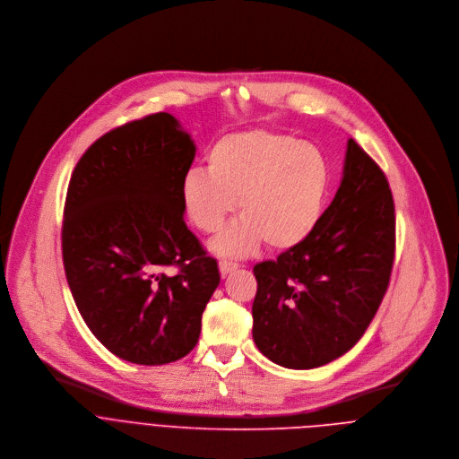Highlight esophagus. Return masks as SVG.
I'll return each mask as SVG.
<instances>
[{"mask_svg": "<svg viewBox=\"0 0 459 459\" xmlns=\"http://www.w3.org/2000/svg\"><path fill=\"white\" fill-rule=\"evenodd\" d=\"M237 267H238V264L230 262V260H221V262H219V269H221L222 277H226V274H230V273H233Z\"/></svg>", "mask_w": 459, "mask_h": 459, "instance_id": "1", "label": "esophagus"}]
</instances>
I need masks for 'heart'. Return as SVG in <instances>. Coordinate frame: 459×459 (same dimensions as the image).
I'll use <instances>...</instances> for the list:
<instances>
[{"mask_svg":"<svg viewBox=\"0 0 459 459\" xmlns=\"http://www.w3.org/2000/svg\"><path fill=\"white\" fill-rule=\"evenodd\" d=\"M206 169L180 182V203L203 233H217L237 208L242 219L212 242L221 256H246L262 242L273 251L302 246L318 228L331 192L324 152L282 132L244 130L221 137Z\"/></svg>","mask_w":459,"mask_h":459,"instance_id":"obj_1","label":"heart"}]
</instances>
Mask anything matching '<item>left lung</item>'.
<instances>
[{
	"label": "left lung",
	"mask_w": 459,
	"mask_h": 459,
	"mask_svg": "<svg viewBox=\"0 0 459 459\" xmlns=\"http://www.w3.org/2000/svg\"><path fill=\"white\" fill-rule=\"evenodd\" d=\"M394 224L384 171L349 139L340 188L315 233L253 267L258 351L286 369H315L354 347L389 286Z\"/></svg>",
	"instance_id": "obj_1"
}]
</instances>
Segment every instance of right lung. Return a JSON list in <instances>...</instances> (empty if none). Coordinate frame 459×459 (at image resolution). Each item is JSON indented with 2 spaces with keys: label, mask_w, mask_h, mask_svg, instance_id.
I'll use <instances>...</instances> for the list:
<instances>
[{
  "label": "right lung",
  "mask_w": 459,
  "mask_h": 459,
  "mask_svg": "<svg viewBox=\"0 0 459 459\" xmlns=\"http://www.w3.org/2000/svg\"><path fill=\"white\" fill-rule=\"evenodd\" d=\"M195 141L171 114L119 126L79 159L66 194L63 262L74 302L121 359L162 365L199 342L221 282L185 222L180 182ZM164 264H178L171 278Z\"/></svg>",
  "instance_id": "add662e5"
}]
</instances>
